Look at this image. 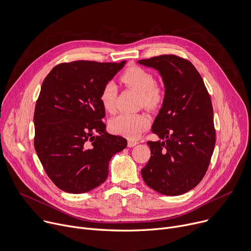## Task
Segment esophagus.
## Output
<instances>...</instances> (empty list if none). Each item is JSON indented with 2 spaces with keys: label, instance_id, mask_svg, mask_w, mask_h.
Masks as SVG:
<instances>
[{
  "label": "esophagus",
  "instance_id": "1",
  "mask_svg": "<svg viewBox=\"0 0 251 251\" xmlns=\"http://www.w3.org/2000/svg\"><path fill=\"white\" fill-rule=\"evenodd\" d=\"M137 144H138L137 141H132V140L128 141V147H134L135 145H137Z\"/></svg>",
  "mask_w": 251,
  "mask_h": 251
}]
</instances>
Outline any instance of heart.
Returning <instances> with one entry per match:
<instances>
[{"label":"heart","instance_id":"heart-1","mask_svg":"<svg viewBox=\"0 0 251 251\" xmlns=\"http://www.w3.org/2000/svg\"><path fill=\"white\" fill-rule=\"evenodd\" d=\"M120 81L127 87L139 93L138 103L149 110H156L164 100V93L160 86L155 84L154 76L138 66H131L121 74ZM117 86L107 82L101 89L100 102L106 112L114 113L116 110ZM149 117L144 113L120 114L109 123L110 130L117 135L129 139H135L149 126Z\"/></svg>","mask_w":251,"mask_h":251}]
</instances>
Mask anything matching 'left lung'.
<instances>
[{"label":"left lung","instance_id":"left-lung-1","mask_svg":"<svg viewBox=\"0 0 251 251\" xmlns=\"http://www.w3.org/2000/svg\"><path fill=\"white\" fill-rule=\"evenodd\" d=\"M160 73L165 96L152 132L164 141H148L151 156L141 170L145 183L168 196L188 192L206 173L215 146L213 108L196 68L176 55L138 61Z\"/></svg>","mask_w":251,"mask_h":251}]
</instances>
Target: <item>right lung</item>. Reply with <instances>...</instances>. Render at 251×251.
I'll use <instances>...</instances> for the list:
<instances>
[{
    "label": "right lung",
    "instance_id": "right-lung-1",
    "mask_svg": "<svg viewBox=\"0 0 251 251\" xmlns=\"http://www.w3.org/2000/svg\"><path fill=\"white\" fill-rule=\"evenodd\" d=\"M126 61H73L55 66L44 79L34 113V146L53 183L79 194L101 185L113 155L127 146L106 132L102 87Z\"/></svg>",
    "mask_w": 251,
    "mask_h": 251
}]
</instances>
